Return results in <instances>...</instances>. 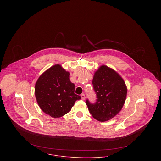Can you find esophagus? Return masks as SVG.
Segmentation results:
<instances>
[{
  "label": "esophagus",
  "instance_id": "esophagus-1",
  "mask_svg": "<svg viewBox=\"0 0 161 161\" xmlns=\"http://www.w3.org/2000/svg\"><path fill=\"white\" fill-rule=\"evenodd\" d=\"M81 98H82V100H84L85 99V95L84 94V93H82V94H81Z\"/></svg>",
  "mask_w": 161,
  "mask_h": 161
}]
</instances>
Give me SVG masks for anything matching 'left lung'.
Wrapping results in <instances>:
<instances>
[{
	"instance_id": "8db88e82",
	"label": "left lung",
	"mask_w": 161,
	"mask_h": 161,
	"mask_svg": "<svg viewBox=\"0 0 161 161\" xmlns=\"http://www.w3.org/2000/svg\"><path fill=\"white\" fill-rule=\"evenodd\" d=\"M92 84L96 102L91 103L88 99L86 102L91 114L99 121L112 119L121 111L126 100L125 82L114 69L102 65L94 73Z\"/></svg>"
}]
</instances>
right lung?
<instances>
[{
    "instance_id": "right-lung-1",
    "label": "right lung",
    "mask_w": 161,
    "mask_h": 161,
    "mask_svg": "<svg viewBox=\"0 0 161 161\" xmlns=\"http://www.w3.org/2000/svg\"><path fill=\"white\" fill-rule=\"evenodd\" d=\"M70 73L56 64L43 72L37 80L35 93L40 108L53 118L69 112L80 96L74 93L75 86L70 80Z\"/></svg>"
}]
</instances>
